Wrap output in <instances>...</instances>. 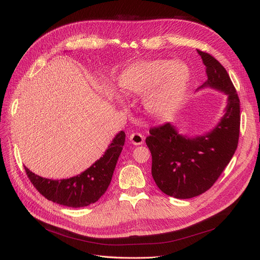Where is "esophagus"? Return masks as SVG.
Masks as SVG:
<instances>
[{
	"label": "esophagus",
	"instance_id": "obj_1",
	"mask_svg": "<svg viewBox=\"0 0 260 260\" xmlns=\"http://www.w3.org/2000/svg\"><path fill=\"white\" fill-rule=\"evenodd\" d=\"M128 138L134 145H141L143 143V136L140 133H132L129 134Z\"/></svg>",
	"mask_w": 260,
	"mask_h": 260
}]
</instances>
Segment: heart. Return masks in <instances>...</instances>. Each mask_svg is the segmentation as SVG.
<instances>
[{
  "mask_svg": "<svg viewBox=\"0 0 260 260\" xmlns=\"http://www.w3.org/2000/svg\"><path fill=\"white\" fill-rule=\"evenodd\" d=\"M189 81L190 70L185 63L153 60L131 66L119 78V85L126 92H145V107L160 115L180 101Z\"/></svg>",
  "mask_w": 260,
  "mask_h": 260,
  "instance_id": "1",
  "label": "heart"
}]
</instances>
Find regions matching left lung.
<instances>
[{"label": "left lung", "instance_id": "1", "mask_svg": "<svg viewBox=\"0 0 260 260\" xmlns=\"http://www.w3.org/2000/svg\"><path fill=\"white\" fill-rule=\"evenodd\" d=\"M208 80L198 89L212 87L228 95L220 122L195 138L180 135L171 123L149 129L146 145L152 154V176L163 193L188 199L201 195L219 178L233 157L239 139L240 101L225 68L210 53L197 49Z\"/></svg>", "mask_w": 260, "mask_h": 260}]
</instances>
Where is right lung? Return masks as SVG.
I'll use <instances>...</instances> for the list:
<instances>
[{"instance_id": "1", "label": "right lung", "mask_w": 260, "mask_h": 260, "mask_svg": "<svg viewBox=\"0 0 260 260\" xmlns=\"http://www.w3.org/2000/svg\"><path fill=\"white\" fill-rule=\"evenodd\" d=\"M125 141L120 132L109 144L104 155L83 173L68 179L43 178L25 167V172L38 192L46 199L70 208H83L98 201L106 192Z\"/></svg>"}]
</instances>
